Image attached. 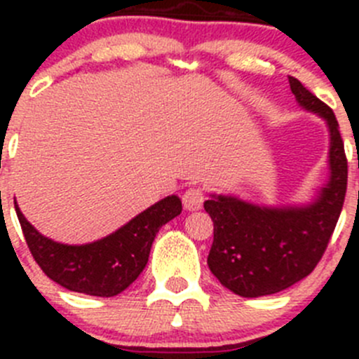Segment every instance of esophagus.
Returning <instances> with one entry per match:
<instances>
[{
	"label": "esophagus",
	"instance_id": "esophagus-1",
	"mask_svg": "<svg viewBox=\"0 0 359 359\" xmlns=\"http://www.w3.org/2000/svg\"><path fill=\"white\" fill-rule=\"evenodd\" d=\"M203 201H205V193L200 186H191L187 187L186 193L182 194V203L186 210H200L203 206Z\"/></svg>",
	"mask_w": 359,
	"mask_h": 359
}]
</instances>
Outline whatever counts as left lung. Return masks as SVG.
<instances>
[{
	"instance_id": "1",
	"label": "left lung",
	"mask_w": 359,
	"mask_h": 359,
	"mask_svg": "<svg viewBox=\"0 0 359 359\" xmlns=\"http://www.w3.org/2000/svg\"><path fill=\"white\" fill-rule=\"evenodd\" d=\"M300 106L318 112L330 128L332 177L307 208H260L236 198L205 201L213 220L208 267L217 280L241 297L271 295L314 271L342 212L347 189V158L334 111L288 76Z\"/></svg>"
}]
</instances>
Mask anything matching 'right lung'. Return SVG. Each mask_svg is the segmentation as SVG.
Wrapping results in <instances>:
<instances>
[{"instance_id":"obj_1","label":"right lung","mask_w":359,"mask_h":359,"mask_svg":"<svg viewBox=\"0 0 359 359\" xmlns=\"http://www.w3.org/2000/svg\"><path fill=\"white\" fill-rule=\"evenodd\" d=\"M29 252L43 273L71 292L95 297L118 295L139 278L149 259L159 227L182 212L177 196L158 201L104 240L81 247L41 236L15 205Z\"/></svg>"}]
</instances>
